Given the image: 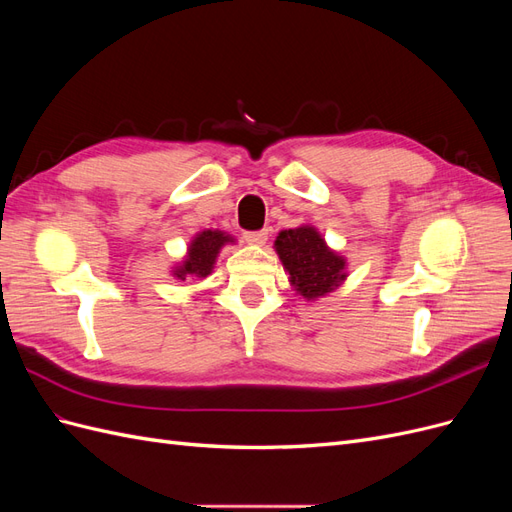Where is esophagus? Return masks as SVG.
Returning a JSON list of instances; mask_svg holds the SVG:
<instances>
[{
	"instance_id": "1",
	"label": "esophagus",
	"mask_w": 512,
	"mask_h": 512,
	"mask_svg": "<svg viewBox=\"0 0 512 512\" xmlns=\"http://www.w3.org/2000/svg\"><path fill=\"white\" fill-rule=\"evenodd\" d=\"M245 243L250 245H265L269 239V230H252V232H243Z\"/></svg>"
}]
</instances>
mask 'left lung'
<instances>
[{"mask_svg": "<svg viewBox=\"0 0 512 512\" xmlns=\"http://www.w3.org/2000/svg\"><path fill=\"white\" fill-rule=\"evenodd\" d=\"M275 252L290 275V284L303 299L316 301L346 280V258L333 252L314 226L282 230Z\"/></svg>", "mask_w": 512, "mask_h": 512, "instance_id": "1", "label": "left lung"}]
</instances>
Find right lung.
Masks as SVG:
<instances>
[{
    "label": "right lung",
    "mask_w": 512,
    "mask_h": 512,
    "mask_svg": "<svg viewBox=\"0 0 512 512\" xmlns=\"http://www.w3.org/2000/svg\"><path fill=\"white\" fill-rule=\"evenodd\" d=\"M226 243H235V239L222 230L198 232L188 247V256L173 269V275L181 282L203 280L213 271L215 260H218V254Z\"/></svg>",
    "instance_id": "add662e5"
}]
</instances>
